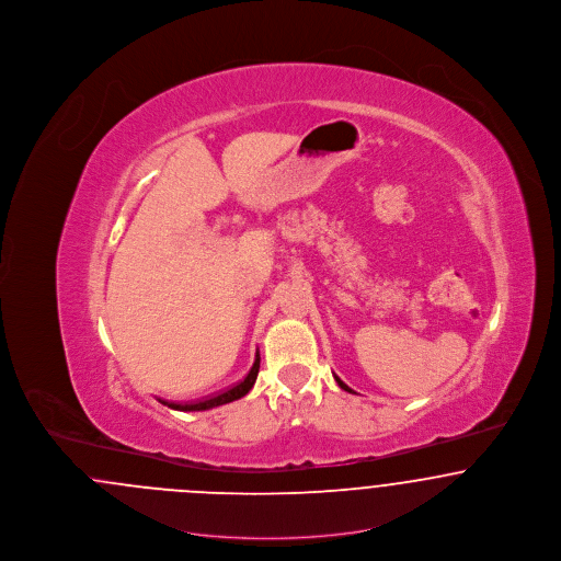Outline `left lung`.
<instances>
[{
	"instance_id": "obj_1",
	"label": "left lung",
	"mask_w": 561,
	"mask_h": 561,
	"mask_svg": "<svg viewBox=\"0 0 561 561\" xmlns=\"http://www.w3.org/2000/svg\"><path fill=\"white\" fill-rule=\"evenodd\" d=\"M334 378H336V382H339V387H341V389H345V391H348V393H353V391L348 389L347 385H345V382H343L339 376H334Z\"/></svg>"
}]
</instances>
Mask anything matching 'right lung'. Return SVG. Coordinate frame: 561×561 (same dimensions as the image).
Masks as SVG:
<instances>
[{
    "mask_svg": "<svg viewBox=\"0 0 561 561\" xmlns=\"http://www.w3.org/2000/svg\"><path fill=\"white\" fill-rule=\"evenodd\" d=\"M259 368H261V355H259V351H256V359H254V364H252L250 373H248V376H245L241 382L233 385L231 389H227V391H222V393H218V396H213V398L195 401V403H172V401H160L163 405H168V408H172V410H181V412L210 410V408H216V405H222V403H229V401H236L243 398V396L254 387L256 376H259Z\"/></svg>",
    "mask_w": 561,
    "mask_h": 561,
    "instance_id": "1",
    "label": "right lung"
}]
</instances>
